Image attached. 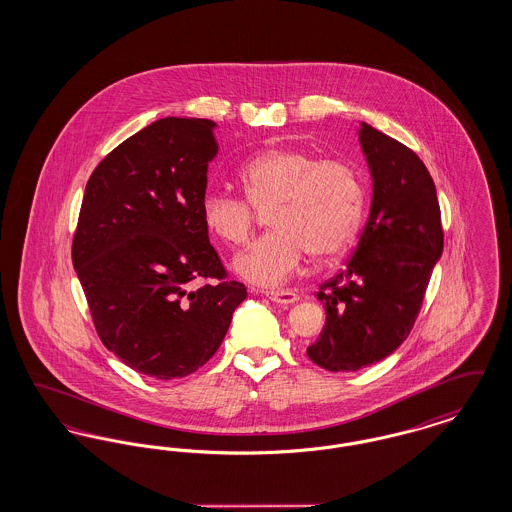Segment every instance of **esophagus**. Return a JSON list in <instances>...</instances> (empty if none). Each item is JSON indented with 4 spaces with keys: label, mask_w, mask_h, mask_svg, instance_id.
Segmentation results:
<instances>
[{
    "label": "esophagus",
    "mask_w": 512,
    "mask_h": 512,
    "mask_svg": "<svg viewBox=\"0 0 512 512\" xmlns=\"http://www.w3.org/2000/svg\"><path fill=\"white\" fill-rule=\"evenodd\" d=\"M265 295L272 303H278V305H292L299 299V295L290 290H270V292H265Z\"/></svg>",
    "instance_id": "obj_1"
}]
</instances>
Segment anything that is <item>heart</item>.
Instances as JSON below:
<instances>
[{
  "label": "heart",
  "mask_w": 512,
  "mask_h": 512,
  "mask_svg": "<svg viewBox=\"0 0 512 512\" xmlns=\"http://www.w3.org/2000/svg\"><path fill=\"white\" fill-rule=\"evenodd\" d=\"M247 199L211 188L201 195L205 228L226 245H244L255 209H268L274 228L242 251L232 267L255 286H278L301 265L305 253L328 263L355 242L365 215V188L357 171L336 159H320L299 147H270L238 171Z\"/></svg>",
  "instance_id": "heart-1"
}]
</instances>
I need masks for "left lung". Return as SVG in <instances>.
I'll list each match as a JSON object with an SVG mask.
<instances>
[{
	"label": "left lung",
	"instance_id": "obj_1",
	"mask_svg": "<svg viewBox=\"0 0 512 512\" xmlns=\"http://www.w3.org/2000/svg\"><path fill=\"white\" fill-rule=\"evenodd\" d=\"M372 178L365 230L338 276L317 293L326 311L313 363L330 372L376 365L407 340L443 251L434 180L418 155L361 122Z\"/></svg>",
	"mask_w": 512,
	"mask_h": 512
}]
</instances>
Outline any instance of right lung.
<instances>
[{"instance_id": "1", "label": "right lung", "mask_w": 512, "mask_h": 512, "mask_svg": "<svg viewBox=\"0 0 512 512\" xmlns=\"http://www.w3.org/2000/svg\"><path fill=\"white\" fill-rule=\"evenodd\" d=\"M215 122L167 117L115 147L92 172L73 265L103 345L149 378L205 365L247 297L226 280L199 203L219 153ZM197 277H217L192 293Z\"/></svg>"}]
</instances>
